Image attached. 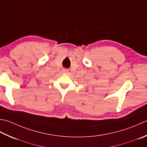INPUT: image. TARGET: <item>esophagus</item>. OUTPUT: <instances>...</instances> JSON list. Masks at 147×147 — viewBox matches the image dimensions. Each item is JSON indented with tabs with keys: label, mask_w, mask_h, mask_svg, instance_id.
<instances>
[{
	"label": "esophagus",
	"mask_w": 147,
	"mask_h": 147,
	"mask_svg": "<svg viewBox=\"0 0 147 147\" xmlns=\"http://www.w3.org/2000/svg\"><path fill=\"white\" fill-rule=\"evenodd\" d=\"M62 72L64 73H69V69H64L62 70Z\"/></svg>",
	"instance_id": "esophagus-1"
}]
</instances>
